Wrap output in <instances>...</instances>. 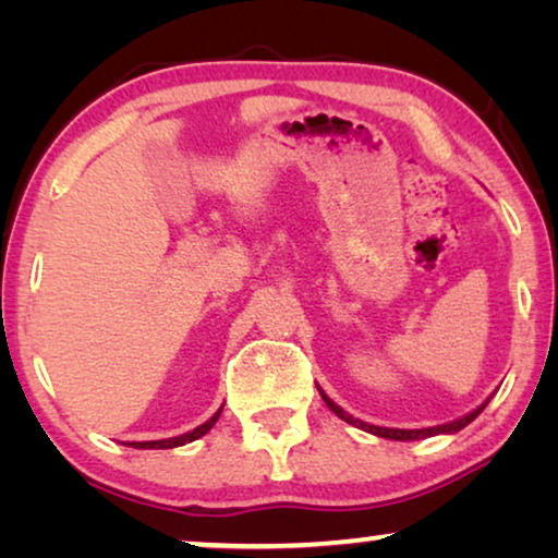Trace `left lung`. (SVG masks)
Wrapping results in <instances>:
<instances>
[{
	"label": "left lung",
	"mask_w": 558,
	"mask_h": 558,
	"mask_svg": "<svg viewBox=\"0 0 558 558\" xmlns=\"http://www.w3.org/2000/svg\"><path fill=\"white\" fill-rule=\"evenodd\" d=\"M319 393H323V388H319ZM323 399H325V403L327 407H330L335 414H338L342 422H348V424H353V426H361V429H365V432H371V434H378V437H384V439H399V441H409V439H424V437H434V434H447V432H460V429H464V426H468L470 422H475V418L480 416V411H483L487 403H490V399H487L483 407H477L475 411H472V414H468V416H462V418H457V422H452V424H441V426H429V429H388V426H373V424H365V422H361V418H353L350 414H345V411H342L338 403H332L330 399H327V396L323 393Z\"/></svg>",
	"instance_id": "8db88e82"
}]
</instances>
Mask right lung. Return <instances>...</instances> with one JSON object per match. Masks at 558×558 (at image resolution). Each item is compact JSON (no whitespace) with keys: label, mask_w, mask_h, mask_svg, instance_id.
<instances>
[{"label":"right lung","mask_w":558,"mask_h":558,"mask_svg":"<svg viewBox=\"0 0 558 558\" xmlns=\"http://www.w3.org/2000/svg\"><path fill=\"white\" fill-rule=\"evenodd\" d=\"M218 416H220V409L216 411V414H213V416L208 418V422L201 424V426H197V429H193V432L182 434V437H172V439H159V441H132V447H136V449H172V447H180V445H185V441L201 439L205 432H210V429H213V424L218 422Z\"/></svg>","instance_id":"obj_1"}]
</instances>
